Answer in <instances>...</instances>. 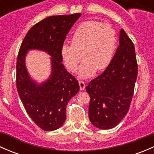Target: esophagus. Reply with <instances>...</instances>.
<instances>
[{
    "label": "esophagus",
    "instance_id": "obj_1",
    "mask_svg": "<svg viewBox=\"0 0 154 154\" xmlns=\"http://www.w3.org/2000/svg\"><path fill=\"white\" fill-rule=\"evenodd\" d=\"M79 85H80V90H84L86 88V83L83 80H80L79 81Z\"/></svg>",
    "mask_w": 154,
    "mask_h": 154
}]
</instances>
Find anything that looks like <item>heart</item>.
Masks as SVG:
<instances>
[{"label":"heart","mask_w":154,"mask_h":154,"mask_svg":"<svg viewBox=\"0 0 154 154\" xmlns=\"http://www.w3.org/2000/svg\"><path fill=\"white\" fill-rule=\"evenodd\" d=\"M116 44V32L109 24L97 21H84L74 30L72 44L63 45L62 57L66 67L75 72L83 55L85 60L80 68V76L88 77L96 68L100 71L108 66Z\"/></svg>","instance_id":"heart-1"}]
</instances>
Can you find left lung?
Here are the masks:
<instances>
[{
  "label": "left lung",
  "mask_w": 154,
  "mask_h": 154,
  "mask_svg": "<svg viewBox=\"0 0 154 154\" xmlns=\"http://www.w3.org/2000/svg\"><path fill=\"white\" fill-rule=\"evenodd\" d=\"M119 44L105 71L86 88L90 96V122L103 130L117 126L128 112L137 79L134 44L123 29L120 31Z\"/></svg>",
  "instance_id": "left-lung-1"
}]
</instances>
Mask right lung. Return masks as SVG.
I'll return each mask as SVG.
<instances>
[{
    "instance_id": "right-lung-1",
    "label": "right lung",
    "mask_w": 154,
    "mask_h": 154,
    "mask_svg": "<svg viewBox=\"0 0 154 154\" xmlns=\"http://www.w3.org/2000/svg\"><path fill=\"white\" fill-rule=\"evenodd\" d=\"M80 13L52 15L32 26L26 34L16 63V87L26 112L34 123L45 131L60 128L66 119V106L80 90L78 81L62 63V47L68 32ZM38 49L51 56L52 74L37 85L29 78L24 58L28 49Z\"/></svg>"
}]
</instances>
